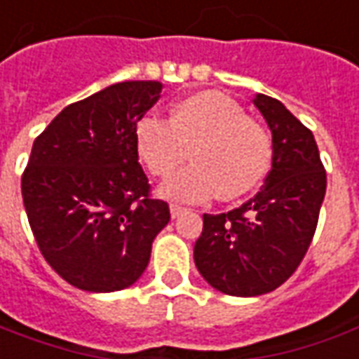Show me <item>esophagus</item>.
I'll return each instance as SVG.
<instances>
[{
  "mask_svg": "<svg viewBox=\"0 0 359 359\" xmlns=\"http://www.w3.org/2000/svg\"><path fill=\"white\" fill-rule=\"evenodd\" d=\"M187 210L185 207H180V205H170V215H172V218H177V216H182Z\"/></svg>",
  "mask_w": 359,
  "mask_h": 359,
  "instance_id": "34e87169",
  "label": "esophagus"
}]
</instances>
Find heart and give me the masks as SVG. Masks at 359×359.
Masks as SVG:
<instances>
[{
  "mask_svg": "<svg viewBox=\"0 0 359 359\" xmlns=\"http://www.w3.org/2000/svg\"><path fill=\"white\" fill-rule=\"evenodd\" d=\"M135 143L152 175L168 177L187 156L193 166L160 187L166 199L199 203L218 193L224 201L253 191L273 158V141L265 127L248 118L230 96L205 90L187 96L170 110V118L143 116L135 126Z\"/></svg>",
  "mask_w": 359,
  "mask_h": 359,
  "instance_id": "b5f03b06",
  "label": "heart"
}]
</instances>
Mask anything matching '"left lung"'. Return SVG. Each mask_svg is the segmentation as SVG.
Here are the masks:
<instances>
[{
    "mask_svg": "<svg viewBox=\"0 0 359 359\" xmlns=\"http://www.w3.org/2000/svg\"><path fill=\"white\" fill-rule=\"evenodd\" d=\"M273 133V168L253 199L222 215H203L193 257L222 294L273 292L294 274L313 240L327 174L313 133L276 98H253Z\"/></svg>",
    "mask_w": 359,
    "mask_h": 359,
    "instance_id": "left-lung-1",
    "label": "left lung"
}]
</instances>
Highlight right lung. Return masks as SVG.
Returning a JSON list of instances; mask_svg holds the SVG:
<instances>
[{"label": "right lung", "mask_w": 359, "mask_h": 359, "mask_svg": "<svg viewBox=\"0 0 359 359\" xmlns=\"http://www.w3.org/2000/svg\"><path fill=\"white\" fill-rule=\"evenodd\" d=\"M160 93L158 81L106 86L63 108L32 144L25 210L48 265L75 288H129L170 222L168 203L151 197L135 143V126Z\"/></svg>", "instance_id": "right-lung-1"}]
</instances>
